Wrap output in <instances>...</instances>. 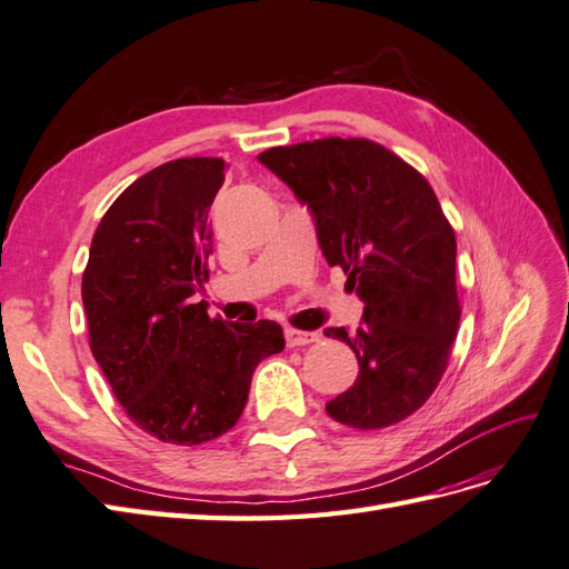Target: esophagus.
Masks as SVG:
<instances>
[{
	"label": "esophagus",
	"mask_w": 569,
	"mask_h": 569,
	"mask_svg": "<svg viewBox=\"0 0 569 569\" xmlns=\"http://www.w3.org/2000/svg\"><path fill=\"white\" fill-rule=\"evenodd\" d=\"M283 335H286V345L290 349L302 347V345H312V341L320 339V335H317V332H300V329H293V327H288Z\"/></svg>",
	"instance_id": "obj_1"
}]
</instances>
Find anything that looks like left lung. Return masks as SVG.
<instances>
[{"instance_id": "left-lung-1", "label": "left lung", "mask_w": 569, "mask_h": 569, "mask_svg": "<svg viewBox=\"0 0 569 569\" xmlns=\"http://www.w3.org/2000/svg\"><path fill=\"white\" fill-rule=\"evenodd\" d=\"M308 206L329 267L363 300L356 335L327 327L359 359L353 386L327 402L351 429H386L425 405L458 335L456 232L429 181L378 142L325 138L259 154Z\"/></svg>"}]
</instances>
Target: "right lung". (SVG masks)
I'll return each instance as SVG.
<instances>
[{
    "label": "right lung",
    "mask_w": 569,
    "mask_h": 569,
    "mask_svg": "<svg viewBox=\"0 0 569 569\" xmlns=\"http://www.w3.org/2000/svg\"><path fill=\"white\" fill-rule=\"evenodd\" d=\"M224 169L220 157H183L130 183L101 218L82 276L91 353L126 415L164 443L230 431L254 368L286 347L281 325L224 322L193 300Z\"/></svg>",
    "instance_id": "obj_1"
}]
</instances>
